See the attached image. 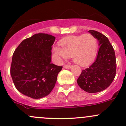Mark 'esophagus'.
Returning a JSON list of instances; mask_svg holds the SVG:
<instances>
[{
	"instance_id": "1",
	"label": "esophagus",
	"mask_w": 126,
	"mask_h": 126,
	"mask_svg": "<svg viewBox=\"0 0 126 126\" xmlns=\"http://www.w3.org/2000/svg\"><path fill=\"white\" fill-rule=\"evenodd\" d=\"M63 67H64V68H66V69H70L71 68V65H68V64H64V66H63Z\"/></svg>"
}]
</instances>
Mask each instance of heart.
<instances>
[{"label": "heart", "instance_id": "1", "mask_svg": "<svg viewBox=\"0 0 126 126\" xmlns=\"http://www.w3.org/2000/svg\"><path fill=\"white\" fill-rule=\"evenodd\" d=\"M60 45L53 47L56 56L67 59L72 56L74 63L82 66L90 64L97 54L98 43L96 38L90 33L69 36L62 39Z\"/></svg>", "mask_w": 126, "mask_h": 126}]
</instances>
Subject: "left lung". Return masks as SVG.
<instances>
[{
	"mask_svg": "<svg viewBox=\"0 0 126 126\" xmlns=\"http://www.w3.org/2000/svg\"><path fill=\"white\" fill-rule=\"evenodd\" d=\"M88 32L98 40L99 49L94 62L82 70L77 82L85 91L94 93L107 88L113 81L116 76V57L113 47L105 35L95 30Z\"/></svg>",
	"mask_w": 126,
	"mask_h": 126,
	"instance_id": "obj_1",
	"label": "left lung"
}]
</instances>
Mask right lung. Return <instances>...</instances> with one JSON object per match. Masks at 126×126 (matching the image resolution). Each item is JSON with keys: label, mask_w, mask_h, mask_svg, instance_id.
Here are the masks:
<instances>
[{"label": "right lung", "mask_w": 126, "mask_h": 126, "mask_svg": "<svg viewBox=\"0 0 126 126\" xmlns=\"http://www.w3.org/2000/svg\"><path fill=\"white\" fill-rule=\"evenodd\" d=\"M55 37L35 34L22 41L14 52L10 74L15 87L33 99L47 96L53 90L63 67L51 63Z\"/></svg>", "instance_id": "obj_1"}]
</instances>
